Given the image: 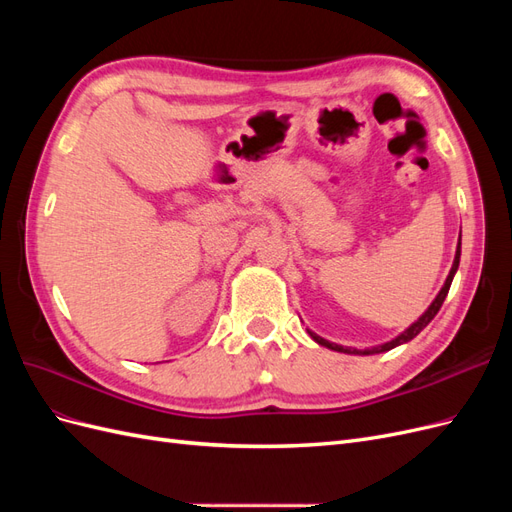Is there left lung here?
Masks as SVG:
<instances>
[{"label": "left lung", "instance_id": "8db88e82", "mask_svg": "<svg viewBox=\"0 0 512 512\" xmlns=\"http://www.w3.org/2000/svg\"><path fill=\"white\" fill-rule=\"evenodd\" d=\"M459 256H461V243L457 245V252H455V260H453L451 273H448V277H446V282H444L442 290L438 292V297L433 299V303L427 307V312H425L421 318H418L414 324H410V327H408L404 333L397 335L395 339H391V342H386V344L376 346V348L356 350V348H344V346H339V344H333V342H329V339H324V337H320V335H316V333H312V331H307V333L312 335V339H314L316 344H320V346H324V348H331V350H335V352H346V354H378V352L393 350L395 346H401V344L410 342V339H414L418 333H421V331L427 327V324L433 320V316H436V314L440 312V307H442V303H444V299H446V294H448V288H451L453 277H455V273H457V269H459Z\"/></svg>", "mask_w": 512, "mask_h": 512}]
</instances>
